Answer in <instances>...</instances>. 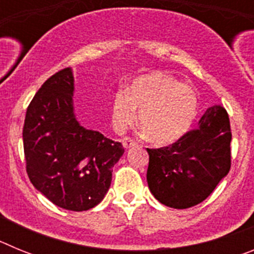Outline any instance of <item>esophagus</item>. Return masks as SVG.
<instances>
[{
	"mask_svg": "<svg viewBox=\"0 0 254 254\" xmlns=\"http://www.w3.org/2000/svg\"><path fill=\"white\" fill-rule=\"evenodd\" d=\"M122 143H123V146H125V149H129V147L134 146V145H136L137 142H136V141L131 137H123Z\"/></svg>",
	"mask_w": 254,
	"mask_h": 254,
	"instance_id": "esophagus-1",
	"label": "esophagus"
}]
</instances>
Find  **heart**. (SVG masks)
<instances>
[{"label":"heart","instance_id":"obj_1","mask_svg":"<svg viewBox=\"0 0 254 254\" xmlns=\"http://www.w3.org/2000/svg\"><path fill=\"white\" fill-rule=\"evenodd\" d=\"M138 109V126L151 142L170 145L181 140L193 123L198 108L192 87L161 72L134 78L126 90H118L112 102L113 123L126 128Z\"/></svg>","mask_w":254,"mask_h":254}]
</instances>
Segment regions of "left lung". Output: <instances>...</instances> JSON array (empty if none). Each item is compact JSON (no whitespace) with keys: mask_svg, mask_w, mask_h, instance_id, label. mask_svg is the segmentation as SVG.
I'll return each instance as SVG.
<instances>
[{"mask_svg":"<svg viewBox=\"0 0 254 254\" xmlns=\"http://www.w3.org/2000/svg\"><path fill=\"white\" fill-rule=\"evenodd\" d=\"M232 131L226 111L212 105L197 128L169 146L147 149V185L159 202L188 208L205 201L230 170Z\"/></svg>","mask_w":254,"mask_h":254,"instance_id":"obj_1","label":"left lung"}]
</instances>
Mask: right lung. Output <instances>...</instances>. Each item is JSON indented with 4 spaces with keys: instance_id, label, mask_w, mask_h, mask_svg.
I'll list each match as a JSON object with an SVG mask.
<instances>
[{
    "instance_id": "add662e5",
    "label": "right lung",
    "mask_w": 254,
    "mask_h": 254,
    "mask_svg": "<svg viewBox=\"0 0 254 254\" xmlns=\"http://www.w3.org/2000/svg\"><path fill=\"white\" fill-rule=\"evenodd\" d=\"M71 68L42 85L26 109L22 128L29 179L56 206L86 211L104 198L122 143L84 128L73 113Z\"/></svg>"
}]
</instances>
